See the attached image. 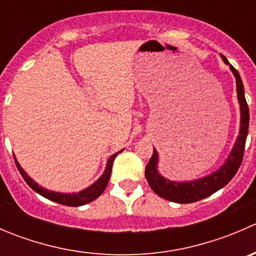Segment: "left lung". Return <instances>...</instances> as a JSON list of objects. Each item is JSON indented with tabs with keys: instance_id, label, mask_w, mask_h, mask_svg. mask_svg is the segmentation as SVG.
Here are the masks:
<instances>
[{
	"instance_id": "8db88e82",
	"label": "left lung",
	"mask_w": 256,
	"mask_h": 256,
	"mask_svg": "<svg viewBox=\"0 0 256 256\" xmlns=\"http://www.w3.org/2000/svg\"><path fill=\"white\" fill-rule=\"evenodd\" d=\"M222 58H223L224 63L229 64L228 59L223 54H222ZM230 69L236 79V92H238L240 112H242V125H240L239 138L234 144L228 160L218 171L214 172L210 176L190 180V182H172V180L164 178L157 172L158 156H157V151L154 148V154H152L151 158H150L148 164L144 168V177H146L152 190L164 200L180 203V204L197 202V200L209 197L214 192L228 184L232 178L238 172L240 164L242 162L245 141H246L248 130H249V106H248V102L245 100L244 85H242L238 70L233 66H230Z\"/></svg>"
}]
</instances>
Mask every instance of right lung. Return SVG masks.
<instances>
[{
    "label": "right lung",
    "instance_id": "1",
    "mask_svg": "<svg viewBox=\"0 0 256 256\" xmlns=\"http://www.w3.org/2000/svg\"><path fill=\"white\" fill-rule=\"evenodd\" d=\"M120 152H122V151H120ZM120 152L112 154V156L108 160V164H106V168H105L104 174H102V176L100 177L99 180L94 183V184H92L90 187H88L86 190H82V192L73 193V194L52 192V190H44V188H42L40 186H38L37 183L32 180V178H30L24 171H23L22 167H20V164L17 162L16 157H14V162H16V166H17L18 171H20V174H22L23 180L27 182V184L30 186L33 190H36L37 193H40V196L46 197L47 200H53V202L60 203V204H63V206H69V207H79V206L86 204V203L92 202V200H96V198L99 197L102 192H104L105 188H106V186H108V182H109V180H110V176H112L114 160H115V157L118 156Z\"/></svg>",
    "mask_w": 256,
    "mask_h": 256
}]
</instances>
